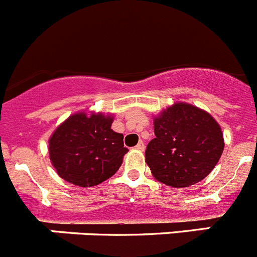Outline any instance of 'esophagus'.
<instances>
[{
	"instance_id": "esophagus-1",
	"label": "esophagus",
	"mask_w": 257,
	"mask_h": 257,
	"mask_svg": "<svg viewBox=\"0 0 257 257\" xmlns=\"http://www.w3.org/2000/svg\"><path fill=\"white\" fill-rule=\"evenodd\" d=\"M135 148L138 149V151H144V148H145L144 143L139 142V143H138V145H136V147H135Z\"/></svg>"
}]
</instances>
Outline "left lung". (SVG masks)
Here are the masks:
<instances>
[{"label": "left lung", "mask_w": 257, "mask_h": 257, "mask_svg": "<svg viewBox=\"0 0 257 257\" xmlns=\"http://www.w3.org/2000/svg\"><path fill=\"white\" fill-rule=\"evenodd\" d=\"M154 135L145 162L157 180L172 188L203 180L224 151L220 124L192 104L176 103L154 117Z\"/></svg>", "instance_id": "obj_1"}]
</instances>
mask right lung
Returning a JSON list of instances; mask_svg holds the SVG:
<instances>
[{
    "instance_id": "1",
    "label": "right lung",
    "mask_w": 257,
    "mask_h": 257,
    "mask_svg": "<svg viewBox=\"0 0 257 257\" xmlns=\"http://www.w3.org/2000/svg\"><path fill=\"white\" fill-rule=\"evenodd\" d=\"M112 115L79 112L68 117L49 140L54 169L65 181L95 187L115 174L128 149L123 135L114 133Z\"/></svg>"
}]
</instances>
